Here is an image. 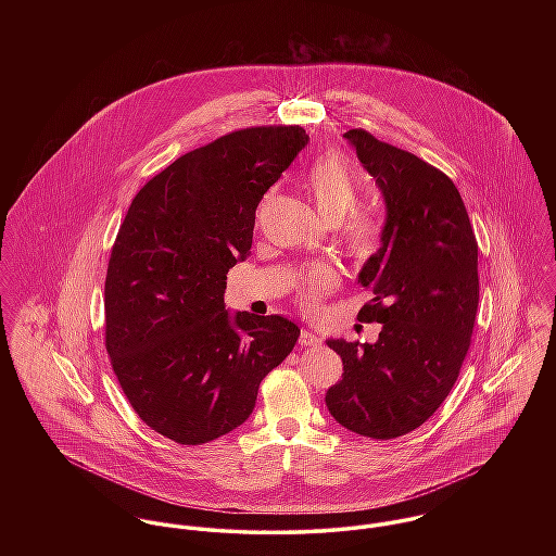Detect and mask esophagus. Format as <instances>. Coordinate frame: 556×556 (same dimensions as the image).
<instances>
[{"label": "esophagus", "instance_id": "34e87169", "mask_svg": "<svg viewBox=\"0 0 556 556\" xmlns=\"http://www.w3.org/2000/svg\"><path fill=\"white\" fill-rule=\"evenodd\" d=\"M300 344H302V346H318V344H320V338H318L315 331L302 329V333H300Z\"/></svg>", "mask_w": 556, "mask_h": 556}]
</instances>
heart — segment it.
Masks as SVG:
<instances>
[{
  "label": "heart",
  "mask_w": 556,
  "mask_h": 556,
  "mask_svg": "<svg viewBox=\"0 0 556 556\" xmlns=\"http://www.w3.org/2000/svg\"><path fill=\"white\" fill-rule=\"evenodd\" d=\"M306 181L318 212L329 223L344 218L357 203V192H359L357 179L349 168V164L338 156H320L313 164ZM381 236H383L381 214L375 207H359L344 220L340 231V243L346 248L349 254L364 258L372 254ZM336 282H338L336 269L327 265H318L315 269H311L300 282V300L304 302V306L315 308L320 295L333 289Z\"/></svg>",
  "instance_id": "obj_1"
}]
</instances>
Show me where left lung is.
I'll return each instance as SVG.
<instances>
[{
    "instance_id": "obj_1",
    "label": "left lung",
    "mask_w": 556,
    "mask_h": 556,
    "mask_svg": "<svg viewBox=\"0 0 556 556\" xmlns=\"http://www.w3.org/2000/svg\"><path fill=\"white\" fill-rule=\"evenodd\" d=\"M344 139L388 210L383 245L359 271L372 300L357 318L381 331L375 344L327 340L344 372L325 404L351 432L396 439L419 428L460 375L479 302L476 233L443 170L362 128Z\"/></svg>"
}]
</instances>
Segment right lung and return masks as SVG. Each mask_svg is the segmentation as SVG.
<instances>
[{
  "instance_id": "1",
  "label": "right lung",
  "mask_w": 556,
  "mask_h": 556,
  "mask_svg": "<svg viewBox=\"0 0 556 556\" xmlns=\"http://www.w3.org/2000/svg\"><path fill=\"white\" fill-rule=\"evenodd\" d=\"M300 126H256L184 154L132 199L104 282V344L137 415L179 445L241 426L293 351L289 318L225 306L263 194L306 148Z\"/></svg>"
}]
</instances>
